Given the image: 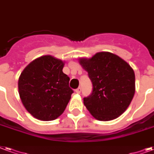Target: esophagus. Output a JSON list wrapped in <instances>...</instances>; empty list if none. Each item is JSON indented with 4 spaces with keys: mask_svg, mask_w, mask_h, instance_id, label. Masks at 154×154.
Here are the masks:
<instances>
[{
    "mask_svg": "<svg viewBox=\"0 0 154 154\" xmlns=\"http://www.w3.org/2000/svg\"><path fill=\"white\" fill-rule=\"evenodd\" d=\"M76 92H77V94H80V93L82 92V88H81V87L77 88V90H76Z\"/></svg>",
    "mask_w": 154,
    "mask_h": 154,
    "instance_id": "obj_1",
    "label": "esophagus"
}]
</instances>
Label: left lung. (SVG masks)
<instances>
[{"instance_id": "1", "label": "left lung", "mask_w": 154, "mask_h": 154, "mask_svg": "<svg viewBox=\"0 0 154 154\" xmlns=\"http://www.w3.org/2000/svg\"><path fill=\"white\" fill-rule=\"evenodd\" d=\"M80 64L92 82V93L83 99L96 119L109 121L121 116L135 94V73L125 60L111 52H98Z\"/></svg>"}]
</instances>
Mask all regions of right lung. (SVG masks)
Wrapping results in <instances>:
<instances>
[{"mask_svg": "<svg viewBox=\"0 0 154 154\" xmlns=\"http://www.w3.org/2000/svg\"><path fill=\"white\" fill-rule=\"evenodd\" d=\"M64 62L51 56L33 60L18 79V93L30 115L43 121L54 120L66 108L73 90L62 69Z\"/></svg>", "mask_w": 154, "mask_h": 154, "instance_id": "add662e5", "label": "right lung"}]
</instances>
